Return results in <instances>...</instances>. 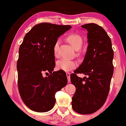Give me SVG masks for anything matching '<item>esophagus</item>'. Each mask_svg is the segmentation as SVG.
Returning a JSON list of instances; mask_svg holds the SVG:
<instances>
[{"instance_id": "obj_1", "label": "esophagus", "mask_w": 126, "mask_h": 126, "mask_svg": "<svg viewBox=\"0 0 126 126\" xmlns=\"http://www.w3.org/2000/svg\"><path fill=\"white\" fill-rule=\"evenodd\" d=\"M66 75H67V77L68 82H69V83H70V73H69V72H67V73H66Z\"/></svg>"}]
</instances>
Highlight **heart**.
Returning <instances> with one entry per match:
<instances>
[{
  "instance_id": "heart-1",
  "label": "heart",
  "mask_w": 126,
  "mask_h": 126,
  "mask_svg": "<svg viewBox=\"0 0 126 126\" xmlns=\"http://www.w3.org/2000/svg\"><path fill=\"white\" fill-rule=\"evenodd\" d=\"M67 41L72 45L73 48L76 50H79L81 48L83 44V40L82 37L78 34H72L69 35L67 38ZM58 41L56 43L53 48V51L55 56L57 54ZM77 62L74 60H70L67 59H62L58 60L56 63V67L59 70H63L64 72H69L77 67Z\"/></svg>"
}]
</instances>
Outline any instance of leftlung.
<instances>
[{
	"mask_svg": "<svg viewBox=\"0 0 126 126\" xmlns=\"http://www.w3.org/2000/svg\"><path fill=\"white\" fill-rule=\"evenodd\" d=\"M81 27L88 32V46L82 64L70 75L76 88L72 105L78 113L89 114L98 111L108 96L113 75L114 51L111 39L104 28L94 23ZM76 73L87 77H78Z\"/></svg>",
	"mask_w": 126,
	"mask_h": 126,
	"instance_id": "left-lung-1",
	"label": "left lung"
}]
</instances>
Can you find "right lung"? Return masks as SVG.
<instances>
[{
	"label": "right lung",
	"instance_id": "1",
	"mask_svg": "<svg viewBox=\"0 0 126 126\" xmlns=\"http://www.w3.org/2000/svg\"><path fill=\"white\" fill-rule=\"evenodd\" d=\"M71 27L37 24L27 33L20 46L17 62L19 92L24 104L32 111L43 112L51 110L56 102V92L67 84L64 71L53 72V48L59 37ZM44 72L51 75L44 77Z\"/></svg>",
	"mask_w": 126,
	"mask_h": 126
}]
</instances>
